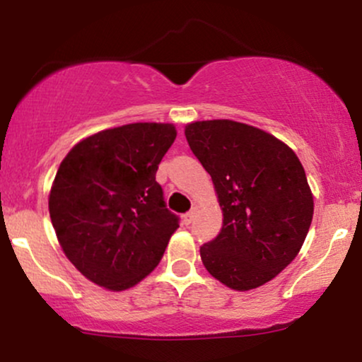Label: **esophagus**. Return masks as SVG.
Here are the masks:
<instances>
[{
    "mask_svg": "<svg viewBox=\"0 0 362 362\" xmlns=\"http://www.w3.org/2000/svg\"><path fill=\"white\" fill-rule=\"evenodd\" d=\"M195 214H197V209H195V207H192V209L189 211V213H187L185 216H184V221H185V224H190L194 221V218H195Z\"/></svg>",
    "mask_w": 362,
    "mask_h": 362,
    "instance_id": "1",
    "label": "esophagus"
}]
</instances>
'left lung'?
Masks as SVG:
<instances>
[{"mask_svg":"<svg viewBox=\"0 0 362 362\" xmlns=\"http://www.w3.org/2000/svg\"><path fill=\"white\" fill-rule=\"evenodd\" d=\"M185 138L213 178L223 228L201 247L207 272L236 291L265 284L308 235L313 195L301 161L269 132L235 120H199Z\"/></svg>","mask_w":362,"mask_h":362,"instance_id":"1","label":"left lung"}]
</instances>
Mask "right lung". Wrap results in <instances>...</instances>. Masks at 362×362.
Wrapping results in <instances>:
<instances>
[{"instance_id":"right-lung-1","label":"right lung","mask_w":362,"mask_h":362,"mask_svg":"<svg viewBox=\"0 0 362 362\" xmlns=\"http://www.w3.org/2000/svg\"><path fill=\"white\" fill-rule=\"evenodd\" d=\"M173 124L136 122L80 141L61 161L49 213L69 262L112 291L138 284L163 257L178 216L156 182Z\"/></svg>"}]
</instances>
